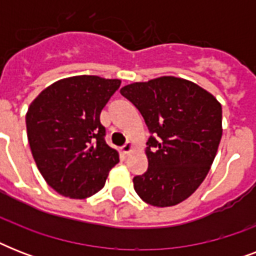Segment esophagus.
I'll use <instances>...</instances> for the list:
<instances>
[{
  "label": "esophagus",
  "mask_w": 256,
  "mask_h": 256,
  "mask_svg": "<svg viewBox=\"0 0 256 256\" xmlns=\"http://www.w3.org/2000/svg\"><path fill=\"white\" fill-rule=\"evenodd\" d=\"M132 142H128V144H124V146H122V152L124 154H128V152H132Z\"/></svg>",
  "instance_id": "34e87169"
}]
</instances>
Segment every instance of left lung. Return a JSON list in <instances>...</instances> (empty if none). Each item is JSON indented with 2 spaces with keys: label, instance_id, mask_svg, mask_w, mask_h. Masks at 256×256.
Returning a JSON list of instances; mask_svg holds the SVG:
<instances>
[{
  "label": "left lung",
  "instance_id": "left-lung-1",
  "mask_svg": "<svg viewBox=\"0 0 256 256\" xmlns=\"http://www.w3.org/2000/svg\"><path fill=\"white\" fill-rule=\"evenodd\" d=\"M144 120L148 168L132 178L134 190L156 207L178 204L206 178L222 138V106L192 82L160 77L124 86Z\"/></svg>",
  "mask_w": 256,
  "mask_h": 256
}]
</instances>
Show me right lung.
Wrapping results in <instances>:
<instances>
[{"mask_svg":"<svg viewBox=\"0 0 256 256\" xmlns=\"http://www.w3.org/2000/svg\"><path fill=\"white\" fill-rule=\"evenodd\" d=\"M120 80L78 76L46 88L32 102L26 130L38 170L58 194L85 199L104 186L118 152L100 116Z\"/></svg>","mask_w":256,"mask_h":256,"instance_id":"add662e5","label":"right lung"}]
</instances>
